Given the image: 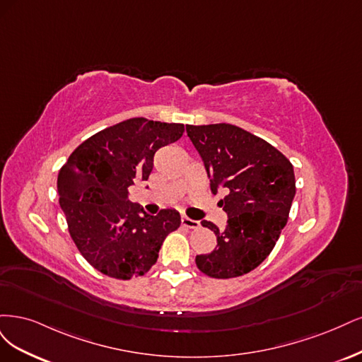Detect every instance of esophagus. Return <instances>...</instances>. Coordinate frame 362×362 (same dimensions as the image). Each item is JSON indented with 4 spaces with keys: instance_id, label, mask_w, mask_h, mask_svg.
I'll use <instances>...</instances> for the list:
<instances>
[{
    "instance_id": "1",
    "label": "esophagus",
    "mask_w": 362,
    "mask_h": 362,
    "mask_svg": "<svg viewBox=\"0 0 362 362\" xmlns=\"http://www.w3.org/2000/svg\"><path fill=\"white\" fill-rule=\"evenodd\" d=\"M182 226L186 227V228H198L200 227V223L195 219H191L188 216H182Z\"/></svg>"
}]
</instances>
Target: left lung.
Wrapping results in <instances>:
<instances>
[{"label": "left lung", "mask_w": 362, "mask_h": 362, "mask_svg": "<svg viewBox=\"0 0 362 362\" xmlns=\"http://www.w3.org/2000/svg\"><path fill=\"white\" fill-rule=\"evenodd\" d=\"M200 155L211 191L228 192L219 206L227 226L219 230L211 221L216 248L197 255V267L212 278H235L255 269L274 250L287 224L296 194L293 165L264 139L228 123L186 126Z\"/></svg>", "instance_id": "1"}]
</instances>
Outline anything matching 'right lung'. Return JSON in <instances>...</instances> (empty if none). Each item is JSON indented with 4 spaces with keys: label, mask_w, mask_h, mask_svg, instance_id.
Wrapping results in <instances>:
<instances>
[{
    "label": "right lung",
    "mask_w": 362,
    "mask_h": 362,
    "mask_svg": "<svg viewBox=\"0 0 362 362\" xmlns=\"http://www.w3.org/2000/svg\"><path fill=\"white\" fill-rule=\"evenodd\" d=\"M183 132L182 123L124 120L79 144L58 173L69 233L99 272L117 279L144 275L168 233L180 226L176 209L148 215L129 200L127 188L147 180L156 151Z\"/></svg>",
    "instance_id": "obj_1"
}]
</instances>
